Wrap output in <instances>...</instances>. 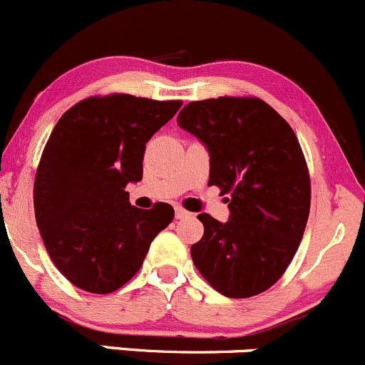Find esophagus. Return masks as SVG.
<instances>
[{"mask_svg":"<svg viewBox=\"0 0 365 365\" xmlns=\"http://www.w3.org/2000/svg\"><path fill=\"white\" fill-rule=\"evenodd\" d=\"M190 216V212H187L186 209H182L181 205H178V207H175V217H178V220H184V217H187Z\"/></svg>","mask_w":365,"mask_h":365,"instance_id":"obj_1","label":"esophagus"}]
</instances>
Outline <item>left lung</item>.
I'll list each match as a JSON object with an SVG mask.
<instances>
[{"label":"left lung","instance_id":"8db88e82","mask_svg":"<svg viewBox=\"0 0 365 365\" xmlns=\"http://www.w3.org/2000/svg\"><path fill=\"white\" fill-rule=\"evenodd\" d=\"M178 125L209 149V186L230 195L227 223L198 214L204 235L191 246L195 267L230 299L269 290L294 260L309 217V170L295 131L255 96L191 101Z\"/></svg>","mask_w":365,"mask_h":365}]
</instances>
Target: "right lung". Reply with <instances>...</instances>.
Listing matches in <instances>:
<instances>
[{"label":"right lung","instance_id":"right-lung-1","mask_svg":"<svg viewBox=\"0 0 365 365\" xmlns=\"http://www.w3.org/2000/svg\"><path fill=\"white\" fill-rule=\"evenodd\" d=\"M181 105L89 96L52 130L35 175V217L51 260L81 290L103 295L126 284L174 220L165 202L149 210L130 205L125 187L140 181L145 144Z\"/></svg>","mask_w":365,"mask_h":365}]
</instances>
